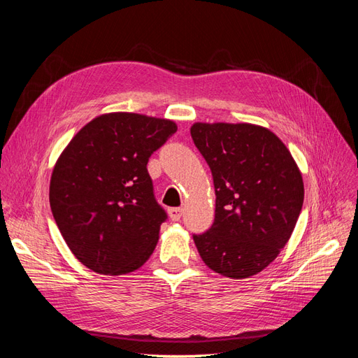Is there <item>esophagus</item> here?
<instances>
[{"label": "esophagus", "mask_w": 358, "mask_h": 358, "mask_svg": "<svg viewBox=\"0 0 358 358\" xmlns=\"http://www.w3.org/2000/svg\"><path fill=\"white\" fill-rule=\"evenodd\" d=\"M182 213H183V209H180V208L169 209V216L173 221H179L182 218Z\"/></svg>", "instance_id": "esophagus-1"}]
</instances>
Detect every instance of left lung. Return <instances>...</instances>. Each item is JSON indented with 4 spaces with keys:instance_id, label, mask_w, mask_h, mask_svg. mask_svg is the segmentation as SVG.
<instances>
[{
    "instance_id": "obj_1",
    "label": "left lung",
    "mask_w": 358,
    "mask_h": 358,
    "mask_svg": "<svg viewBox=\"0 0 358 358\" xmlns=\"http://www.w3.org/2000/svg\"><path fill=\"white\" fill-rule=\"evenodd\" d=\"M191 137L215 187V222L194 236L204 264L231 279L264 270L294 230L305 188L300 169L273 131L255 124L196 122Z\"/></svg>"
}]
</instances>
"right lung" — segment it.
<instances>
[{
    "label": "right lung",
    "mask_w": 358,
    "mask_h": 358,
    "mask_svg": "<svg viewBox=\"0 0 358 358\" xmlns=\"http://www.w3.org/2000/svg\"><path fill=\"white\" fill-rule=\"evenodd\" d=\"M176 129L164 117L104 113L82 127L57 159L49 187L53 218L92 272L127 275L152 255L167 215L146 166Z\"/></svg>",
    "instance_id": "1"
}]
</instances>
